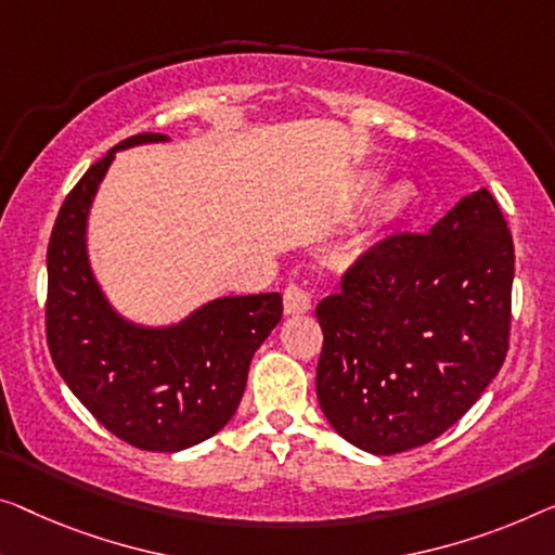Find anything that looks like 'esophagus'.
Returning a JSON list of instances; mask_svg holds the SVG:
<instances>
[{"label": "esophagus", "mask_w": 555, "mask_h": 555, "mask_svg": "<svg viewBox=\"0 0 555 555\" xmlns=\"http://www.w3.org/2000/svg\"><path fill=\"white\" fill-rule=\"evenodd\" d=\"M284 309L286 313H306L311 309V292L299 284H288L284 292Z\"/></svg>", "instance_id": "34e87169"}]
</instances>
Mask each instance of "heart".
Instances as JSON below:
<instances>
[{
    "instance_id": "obj_1",
    "label": "heart",
    "mask_w": 555,
    "mask_h": 555,
    "mask_svg": "<svg viewBox=\"0 0 555 555\" xmlns=\"http://www.w3.org/2000/svg\"><path fill=\"white\" fill-rule=\"evenodd\" d=\"M382 181H384L382 171L361 173V177L357 179V194H361V196L375 194L377 186L382 185ZM418 202H421V192L413 179L396 177L391 181H386L383 192L376 195V204H374L376 224L378 227L399 224V221L409 219L411 214L416 211Z\"/></svg>"
}]
</instances>
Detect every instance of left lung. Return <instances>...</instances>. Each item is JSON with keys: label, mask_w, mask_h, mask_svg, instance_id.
<instances>
[{"label": "left lung", "mask_w": 555, "mask_h": 555, "mask_svg": "<svg viewBox=\"0 0 555 555\" xmlns=\"http://www.w3.org/2000/svg\"><path fill=\"white\" fill-rule=\"evenodd\" d=\"M514 238L489 189L424 236H391L317 306V396L334 431L374 456L418 449L486 391L508 351Z\"/></svg>", "instance_id": "1"}]
</instances>
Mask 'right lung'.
I'll return each mask as SVG.
<instances>
[{
    "label": "right lung",
    "instance_id": "obj_1",
    "mask_svg": "<svg viewBox=\"0 0 555 555\" xmlns=\"http://www.w3.org/2000/svg\"><path fill=\"white\" fill-rule=\"evenodd\" d=\"M171 142L124 139L64 198L47 249V344L69 391L104 428L142 451L211 438L238 409L251 359L281 321V294L219 296L171 324L117 309L89 259V217L117 152Z\"/></svg>",
    "mask_w": 555,
    "mask_h": 555
}]
</instances>
